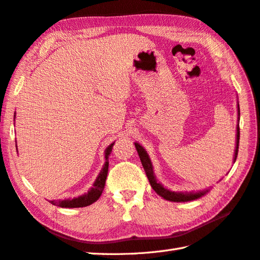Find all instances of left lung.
I'll return each instance as SVG.
<instances>
[{
  "label": "left lung",
  "mask_w": 260,
  "mask_h": 260,
  "mask_svg": "<svg viewBox=\"0 0 260 260\" xmlns=\"http://www.w3.org/2000/svg\"><path fill=\"white\" fill-rule=\"evenodd\" d=\"M240 120V108H239V103H238V123ZM237 139H236V150H235V155H233V164H235L237 160V155H238V150H239V140H240V128H239V124L237 125ZM135 147L137 150V153H139L140 160L142 162V166L144 168V171L146 174L147 179H149L151 187L153 188V190L156 192L157 195L161 196L162 198H165L166 201H170V202H190V201H195L201 198L202 196L206 195L210 189H205V190H201V191H189V192H182V191H172L168 188L164 187V185L160 184L157 181L156 177L154 175L153 171V166H152V162L149 154L145 151V149L141 144L135 142Z\"/></svg>",
  "instance_id": "left-lung-1"
}]
</instances>
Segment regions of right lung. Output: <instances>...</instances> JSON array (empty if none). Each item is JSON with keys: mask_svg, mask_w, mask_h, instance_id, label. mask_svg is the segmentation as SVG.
Masks as SVG:
<instances>
[{"mask_svg": "<svg viewBox=\"0 0 260 260\" xmlns=\"http://www.w3.org/2000/svg\"><path fill=\"white\" fill-rule=\"evenodd\" d=\"M15 117V115H14ZM115 144L111 143L109 146H107V149L105 150V165L101 169L100 174L96 177L95 181L93 182V186L90 188L89 191L84 195H81L79 197H74L72 200H64V201H50L53 205L59 206V207H64V208H75V207H84V206H89L94 203L95 201L99 200V197L101 196L104 191L105 184H106V179H107V174H108V167H109V161L108 157L111 153V150H113V145ZM17 147V145H15Z\"/></svg>", "mask_w": 260, "mask_h": 260, "instance_id": "right-lung-1", "label": "right lung"}]
</instances>
